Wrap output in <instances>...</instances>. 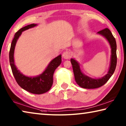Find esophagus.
I'll return each mask as SVG.
<instances>
[{"instance_id":"esophagus-1","label":"esophagus","mask_w":126,"mask_h":126,"mask_svg":"<svg viewBox=\"0 0 126 126\" xmlns=\"http://www.w3.org/2000/svg\"><path fill=\"white\" fill-rule=\"evenodd\" d=\"M63 57L64 59H70L72 57L71 53L69 52V51H65L64 52H63L62 54Z\"/></svg>"}]
</instances>
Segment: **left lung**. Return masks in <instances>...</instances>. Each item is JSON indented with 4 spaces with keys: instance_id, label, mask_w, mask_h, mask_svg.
<instances>
[{
    "instance_id": "1",
    "label": "left lung",
    "mask_w": 126,
    "mask_h": 126,
    "mask_svg": "<svg viewBox=\"0 0 126 126\" xmlns=\"http://www.w3.org/2000/svg\"><path fill=\"white\" fill-rule=\"evenodd\" d=\"M98 33L103 35L109 42L111 47V61L109 71L103 78L100 79H93L84 75L80 71L79 65L74 59H71V62L73 67L74 78L80 87L86 89L97 88L104 85L109 80L110 77L113 74L117 65V44L116 41L111 32L108 28H105L99 31Z\"/></svg>"
}]
</instances>
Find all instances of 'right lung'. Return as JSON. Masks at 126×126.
Listing matches in <instances>:
<instances>
[{
	"mask_svg": "<svg viewBox=\"0 0 126 126\" xmlns=\"http://www.w3.org/2000/svg\"><path fill=\"white\" fill-rule=\"evenodd\" d=\"M37 24H32L23 27L16 33L12 40L9 51V62L12 73L19 86L25 91L33 94H40L48 92L50 89L53 82V74L56 68L62 62L61 55H59L50 62L43 73L36 77H28L23 75L17 69L14 64V51L17 39L22 32L35 27Z\"/></svg>",
	"mask_w": 126,
	"mask_h": 126,
	"instance_id": "1",
	"label": "right lung"
}]
</instances>
